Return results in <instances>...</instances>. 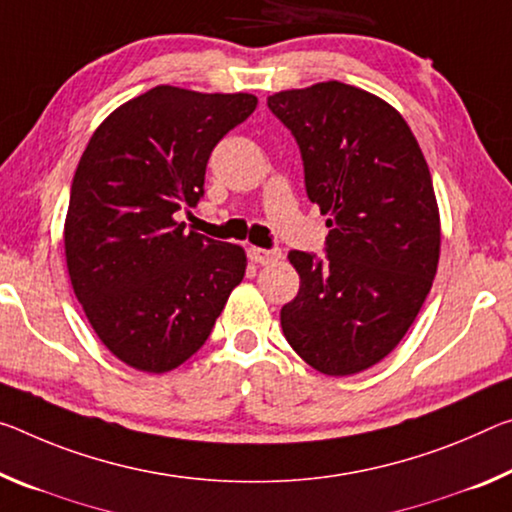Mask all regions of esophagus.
<instances>
[{
  "mask_svg": "<svg viewBox=\"0 0 512 512\" xmlns=\"http://www.w3.org/2000/svg\"><path fill=\"white\" fill-rule=\"evenodd\" d=\"M248 255L255 264H271L275 259H280V250H269V248H248Z\"/></svg>",
  "mask_w": 512,
  "mask_h": 512,
  "instance_id": "1",
  "label": "esophagus"
}]
</instances>
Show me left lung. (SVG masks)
Wrapping results in <instances>:
<instances>
[{"label":"left lung","instance_id":"left-lung-1","mask_svg":"<svg viewBox=\"0 0 512 512\" xmlns=\"http://www.w3.org/2000/svg\"><path fill=\"white\" fill-rule=\"evenodd\" d=\"M300 148L307 198L330 218L326 257L291 250L300 275L280 323L291 348L326 376H351L396 348L440 262L431 170L394 107L321 81L269 97Z\"/></svg>","mask_w":512,"mask_h":512}]
</instances>
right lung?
Here are the masks:
<instances>
[{"label": "right lung", "instance_id": "1", "mask_svg": "<svg viewBox=\"0 0 512 512\" xmlns=\"http://www.w3.org/2000/svg\"><path fill=\"white\" fill-rule=\"evenodd\" d=\"M255 107L250 93L154 86L113 111L81 154L63 230L70 282L95 335L129 367H180L243 280V248L184 232L175 212L198 205L209 154Z\"/></svg>", "mask_w": 512, "mask_h": 512}]
</instances>
